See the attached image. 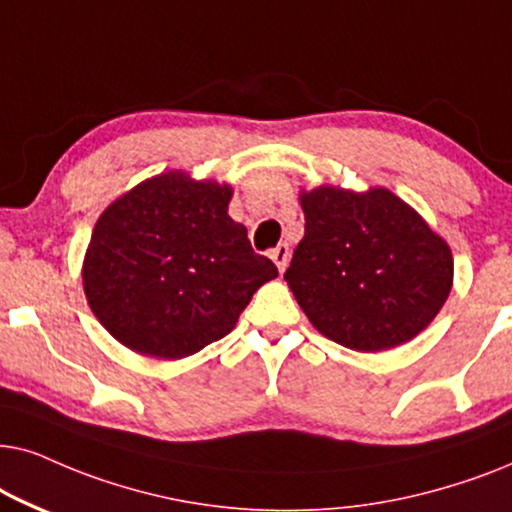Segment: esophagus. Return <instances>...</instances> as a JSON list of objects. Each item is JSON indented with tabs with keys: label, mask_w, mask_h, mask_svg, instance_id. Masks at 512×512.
<instances>
[{
	"label": "esophagus",
	"mask_w": 512,
	"mask_h": 512,
	"mask_svg": "<svg viewBox=\"0 0 512 512\" xmlns=\"http://www.w3.org/2000/svg\"><path fill=\"white\" fill-rule=\"evenodd\" d=\"M271 260L276 262V267H278V271H285V267H288V260H290V248H288V243H278L274 250H271Z\"/></svg>",
	"instance_id": "1"
}]
</instances>
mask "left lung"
I'll list each match as a JSON object with an SVG mask.
<instances>
[{"instance_id": "1", "label": "left lung", "mask_w": 512, "mask_h": 512, "mask_svg": "<svg viewBox=\"0 0 512 512\" xmlns=\"http://www.w3.org/2000/svg\"><path fill=\"white\" fill-rule=\"evenodd\" d=\"M304 238L285 281L332 342L384 351L419 335L452 290L447 243L386 189L302 194Z\"/></svg>"}]
</instances>
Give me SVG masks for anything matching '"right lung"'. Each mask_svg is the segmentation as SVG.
<instances>
[{
  "label": "right lung",
  "mask_w": 512,
  "mask_h": 512,
  "mask_svg": "<svg viewBox=\"0 0 512 512\" xmlns=\"http://www.w3.org/2000/svg\"><path fill=\"white\" fill-rule=\"evenodd\" d=\"M231 187L166 173L114 201L95 224L84 290L107 332L142 356H192L234 330L278 276L227 215Z\"/></svg>",
  "instance_id": "add662e5"
}]
</instances>
